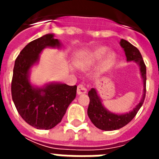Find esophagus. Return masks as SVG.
Returning a JSON list of instances; mask_svg holds the SVG:
<instances>
[{"mask_svg":"<svg viewBox=\"0 0 159 159\" xmlns=\"http://www.w3.org/2000/svg\"><path fill=\"white\" fill-rule=\"evenodd\" d=\"M77 93L78 95H82L87 93V89H86V87H85L83 85H78V86H77Z\"/></svg>","mask_w":159,"mask_h":159,"instance_id":"34e87169","label":"esophagus"}]
</instances>
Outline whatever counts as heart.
Returning a JSON list of instances; mask_svg holds the SVG:
<instances>
[{
  "label": "heart",
  "instance_id": "b5f03b06",
  "mask_svg": "<svg viewBox=\"0 0 159 159\" xmlns=\"http://www.w3.org/2000/svg\"><path fill=\"white\" fill-rule=\"evenodd\" d=\"M107 50H108V48L105 47V46H101V47L95 48L92 53H90L87 57H85L84 59L80 62L81 67H87L89 65L93 63V62L99 61L100 59H102V57H104ZM115 57H116V54L114 53H108V55H107V61L111 62V61H113L115 59Z\"/></svg>",
  "mask_w": 159,
  "mask_h": 159
}]
</instances>
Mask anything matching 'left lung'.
Listing matches in <instances>:
<instances>
[{
  "mask_svg": "<svg viewBox=\"0 0 159 159\" xmlns=\"http://www.w3.org/2000/svg\"><path fill=\"white\" fill-rule=\"evenodd\" d=\"M120 44L125 51L128 62L134 61L139 66L141 77L143 78V97L139 104L132 110L125 114H116L111 112L103 106L102 100L97 94V90L92 88L88 92L90 103L87 109V115L93 125L100 129L111 131L122 128L130 122L143 105L146 94V66L139 49L129 42L121 39Z\"/></svg>",
  "mask_w": 159,
  "mask_h": 159,
  "instance_id": "1",
  "label": "left lung"
}]
</instances>
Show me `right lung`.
I'll return each instance as SVG.
<instances>
[{
	"instance_id": "add662e5",
	"label": "right lung",
	"mask_w": 159,
	"mask_h": 159,
	"mask_svg": "<svg viewBox=\"0 0 159 159\" xmlns=\"http://www.w3.org/2000/svg\"><path fill=\"white\" fill-rule=\"evenodd\" d=\"M60 48L61 43L48 34L29 43L16 57L11 82V95L20 116L39 129H50L62 120L70 103L75 99L77 86L51 82L43 87L31 84V67L38 63L43 48Z\"/></svg>"
}]
</instances>
